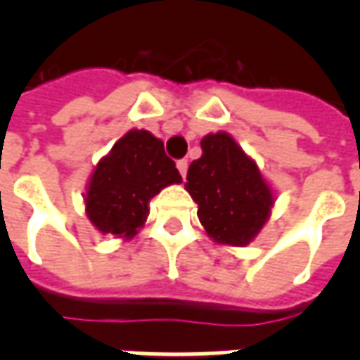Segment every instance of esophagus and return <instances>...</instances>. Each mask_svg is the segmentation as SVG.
<instances>
[{
	"mask_svg": "<svg viewBox=\"0 0 360 360\" xmlns=\"http://www.w3.org/2000/svg\"><path fill=\"white\" fill-rule=\"evenodd\" d=\"M177 169H179L181 177L185 179V175H187V169H188V162H187V160H179V162H177Z\"/></svg>",
	"mask_w": 360,
	"mask_h": 360,
	"instance_id": "34e87169",
	"label": "esophagus"
}]
</instances>
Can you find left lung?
<instances>
[{
    "label": "left lung",
    "instance_id": "left-lung-1",
    "mask_svg": "<svg viewBox=\"0 0 360 360\" xmlns=\"http://www.w3.org/2000/svg\"><path fill=\"white\" fill-rule=\"evenodd\" d=\"M202 156L188 165L185 188L212 241L247 247L270 219L276 191L257 162L226 131L200 141Z\"/></svg>",
    "mask_w": 360,
    "mask_h": 360
}]
</instances>
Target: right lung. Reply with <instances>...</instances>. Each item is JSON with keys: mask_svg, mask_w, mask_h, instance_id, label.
I'll use <instances>...</instances> for the list:
<instances>
[{"mask_svg": "<svg viewBox=\"0 0 360 360\" xmlns=\"http://www.w3.org/2000/svg\"><path fill=\"white\" fill-rule=\"evenodd\" d=\"M175 162L150 131L131 129L94 165L84 193V212L102 235L131 241L150 214V200L179 185Z\"/></svg>", "mask_w": 360, "mask_h": 360, "instance_id": "right-lung-1", "label": "right lung"}]
</instances>
